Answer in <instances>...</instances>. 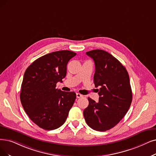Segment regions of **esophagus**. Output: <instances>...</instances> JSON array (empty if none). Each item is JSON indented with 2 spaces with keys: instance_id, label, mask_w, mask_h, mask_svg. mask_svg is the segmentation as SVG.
Here are the masks:
<instances>
[{
  "instance_id": "34e87169",
  "label": "esophagus",
  "mask_w": 156,
  "mask_h": 156,
  "mask_svg": "<svg viewBox=\"0 0 156 156\" xmlns=\"http://www.w3.org/2000/svg\"><path fill=\"white\" fill-rule=\"evenodd\" d=\"M76 97H77V98H81V97H83V95H81V94H80V93H76Z\"/></svg>"
}]
</instances>
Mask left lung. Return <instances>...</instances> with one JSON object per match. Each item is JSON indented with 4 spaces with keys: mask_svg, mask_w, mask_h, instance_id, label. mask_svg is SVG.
Segmentation results:
<instances>
[{
    "mask_svg": "<svg viewBox=\"0 0 156 156\" xmlns=\"http://www.w3.org/2000/svg\"><path fill=\"white\" fill-rule=\"evenodd\" d=\"M86 54L95 62L94 84L99 87L98 102L88 98L89 105L83 111L86 123L97 131L114 127L127 113L133 93L128 72L120 62L103 50Z\"/></svg>",
    "mask_w": 156,
    "mask_h": 156,
    "instance_id": "1",
    "label": "left lung"
}]
</instances>
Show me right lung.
Segmentation results:
<instances>
[{"label": "right lung", "mask_w": 156, "mask_h": 156, "mask_svg": "<svg viewBox=\"0 0 156 156\" xmlns=\"http://www.w3.org/2000/svg\"><path fill=\"white\" fill-rule=\"evenodd\" d=\"M76 55L60 51L35 60L25 72L21 86L20 101L30 119L45 130H54L65 122L76 101L73 91L55 88L66 75V65Z\"/></svg>", "instance_id": "obj_1"}]
</instances>
